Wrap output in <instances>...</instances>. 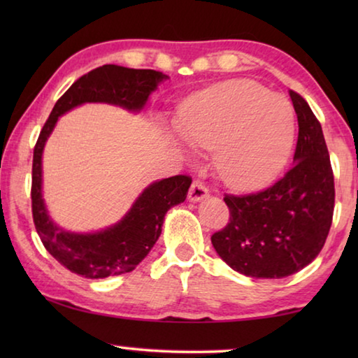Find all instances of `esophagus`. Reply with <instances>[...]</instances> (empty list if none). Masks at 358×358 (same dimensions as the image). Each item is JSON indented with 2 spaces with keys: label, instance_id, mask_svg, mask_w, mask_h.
Wrapping results in <instances>:
<instances>
[{
  "label": "esophagus",
  "instance_id": "esophagus-1",
  "mask_svg": "<svg viewBox=\"0 0 358 358\" xmlns=\"http://www.w3.org/2000/svg\"><path fill=\"white\" fill-rule=\"evenodd\" d=\"M208 196V189L205 187L201 181H192V185L189 187V192H187V199L191 202H201L202 199H205Z\"/></svg>",
  "mask_w": 358,
  "mask_h": 358
}]
</instances>
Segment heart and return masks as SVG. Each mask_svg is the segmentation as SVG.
I'll list each match as a JSON object with an SVG mask.
<instances>
[{
    "instance_id": "obj_1",
    "label": "heart",
    "mask_w": 358,
    "mask_h": 358,
    "mask_svg": "<svg viewBox=\"0 0 358 358\" xmlns=\"http://www.w3.org/2000/svg\"><path fill=\"white\" fill-rule=\"evenodd\" d=\"M173 126L196 150H213L215 172L232 189L273 181L290 156L295 112L290 102L252 80H229L178 107Z\"/></svg>"
}]
</instances>
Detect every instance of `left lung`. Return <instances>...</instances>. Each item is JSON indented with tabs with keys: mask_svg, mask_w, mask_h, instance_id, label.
I'll list each match as a JSON object with an SVG mask.
<instances>
[{
	"mask_svg": "<svg viewBox=\"0 0 358 358\" xmlns=\"http://www.w3.org/2000/svg\"><path fill=\"white\" fill-rule=\"evenodd\" d=\"M289 96L299 120L294 167L268 189L227 194L229 224L211 237L217 256L245 276L296 273L317 257L331 226L335 183L322 128L299 93Z\"/></svg>",
	"mask_w": 358,
	"mask_h": 358,
	"instance_id": "obj_1",
	"label": "left lung"
}]
</instances>
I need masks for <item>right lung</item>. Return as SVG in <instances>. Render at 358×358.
Segmentation results:
<instances>
[{"label":"right lung","instance_id":"right-lung-1","mask_svg":"<svg viewBox=\"0 0 358 358\" xmlns=\"http://www.w3.org/2000/svg\"><path fill=\"white\" fill-rule=\"evenodd\" d=\"M167 78L169 76L153 69L101 66L71 85L57 101L41 131L33 155V220L45 250L72 273L99 280L134 270L159 238L167 211L185 202L191 178L175 175L153 181L113 226L90 234L71 232L53 222L42 196V153L47 138L62 115L87 102H102L129 112H141L150 94Z\"/></svg>","mask_w":358,"mask_h":358}]
</instances>
